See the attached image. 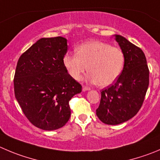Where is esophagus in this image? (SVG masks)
Segmentation results:
<instances>
[{
    "instance_id": "34e87169",
    "label": "esophagus",
    "mask_w": 160,
    "mask_h": 160,
    "mask_svg": "<svg viewBox=\"0 0 160 160\" xmlns=\"http://www.w3.org/2000/svg\"><path fill=\"white\" fill-rule=\"evenodd\" d=\"M89 89H90V88L88 87V86H82V91H83V92H85V91L89 90Z\"/></svg>"
}]
</instances>
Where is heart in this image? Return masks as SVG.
I'll list each match as a JSON object with an SVG mask.
<instances>
[{
  "label": "heart",
  "instance_id": "obj_1",
  "mask_svg": "<svg viewBox=\"0 0 160 160\" xmlns=\"http://www.w3.org/2000/svg\"><path fill=\"white\" fill-rule=\"evenodd\" d=\"M76 54L67 53L63 63L68 74L79 80L87 71L88 79L101 87L110 86L118 78L124 66V54L120 48L102 42H88L78 45Z\"/></svg>",
  "mask_w": 160,
  "mask_h": 160
}]
</instances>
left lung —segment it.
<instances>
[{"mask_svg":"<svg viewBox=\"0 0 160 160\" xmlns=\"http://www.w3.org/2000/svg\"><path fill=\"white\" fill-rule=\"evenodd\" d=\"M115 40L124 54V67L115 84L102 89L97 115L102 122L118 125L133 118L141 109L149 84L144 53L121 35Z\"/></svg>","mask_w":160,"mask_h":160,"instance_id":"8db88e82","label":"left lung"}]
</instances>
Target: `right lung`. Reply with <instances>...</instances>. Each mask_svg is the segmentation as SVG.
Listing matches in <instances>:
<instances>
[{"instance_id":"1","label":"right lung","mask_w":160,"mask_h":160,"mask_svg":"<svg viewBox=\"0 0 160 160\" xmlns=\"http://www.w3.org/2000/svg\"><path fill=\"white\" fill-rule=\"evenodd\" d=\"M67 39L44 38L22 53L14 76L15 97L29 121L38 128H61L71 116L69 101L82 92L63 63Z\"/></svg>"}]
</instances>
